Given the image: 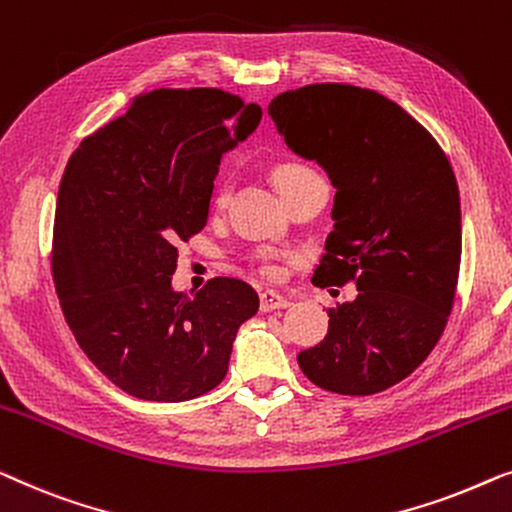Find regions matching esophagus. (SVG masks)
Masks as SVG:
<instances>
[{"label": "esophagus", "instance_id": "34e87169", "mask_svg": "<svg viewBox=\"0 0 512 512\" xmlns=\"http://www.w3.org/2000/svg\"><path fill=\"white\" fill-rule=\"evenodd\" d=\"M259 306H262V311H276V308H287L290 306V301H287L283 294L273 292V290H266L259 294Z\"/></svg>", "mask_w": 512, "mask_h": 512}]
</instances>
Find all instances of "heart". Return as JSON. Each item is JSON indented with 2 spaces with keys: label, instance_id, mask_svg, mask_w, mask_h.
<instances>
[{
  "label": "heart",
  "instance_id": "obj_1",
  "mask_svg": "<svg viewBox=\"0 0 512 512\" xmlns=\"http://www.w3.org/2000/svg\"><path fill=\"white\" fill-rule=\"evenodd\" d=\"M308 174H313V171L308 169V167H304V164H280V167L273 171V181H276L278 187H283L285 183L294 181V178H301V176H308ZM227 199H229V190H227V187H222L220 194H218V199H215V204L225 206ZM262 271L269 278H276L278 276V269L273 264H266Z\"/></svg>",
  "mask_w": 512,
  "mask_h": 512
}]
</instances>
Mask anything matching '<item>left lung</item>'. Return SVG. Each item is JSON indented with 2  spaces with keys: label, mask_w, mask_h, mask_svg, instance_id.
<instances>
[{
  "label": "left lung",
  "mask_w": 512,
  "mask_h": 512,
  "mask_svg": "<svg viewBox=\"0 0 512 512\" xmlns=\"http://www.w3.org/2000/svg\"><path fill=\"white\" fill-rule=\"evenodd\" d=\"M290 150L336 187L313 283H355L329 308L327 336L301 350L322 390L366 397L401 383L441 338L455 304L462 208L448 157L399 104L345 83L287 90L269 104Z\"/></svg>",
  "instance_id": "obj_1"
}]
</instances>
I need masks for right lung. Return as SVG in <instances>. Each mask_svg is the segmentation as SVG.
I'll return each mask as SVG.
<instances>
[{
  "label": "right lung",
  "instance_id": "add662e5",
  "mask_svg": "<svg viewBox=\"0 0 512 512\" xmlns=\"http://www.w3.org/2000/svg\"><path fill=\"white\" fill-rule=\"evenodd\" d=\"M262 109L218 88H160L81 143L55 208L53 280L69 329L122 392L187 401L229 369L236 331L259 308L236 278L171 287L178 243L206 227L222 155Z\"/></svg>",
  "mask_w": 512,
  "mask_h": 512
}]
</instances>
